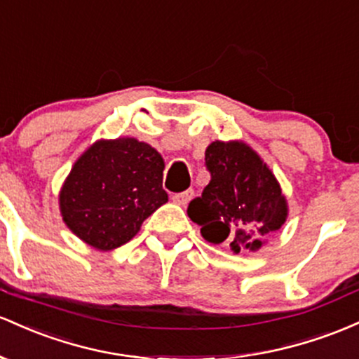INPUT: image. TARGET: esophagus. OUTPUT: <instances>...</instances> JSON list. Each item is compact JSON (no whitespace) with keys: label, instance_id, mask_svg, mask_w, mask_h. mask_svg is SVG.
<instances>
[{"label":"esophagus","instance_id":"esophagus-1","mask_svg":"<svg viewBox=\"0 0 359 359\" xmlns=\"http://www.w3.org/2000/svg\"><path fill=\"white\" fill-rule=\"evenodd\" d=\"M191 198H193V190H187L183 193H178V195H172V201H175L176 205H181V207L188 205V201Z\"/></svg>","mask_w":359,"mask_h":359}]
</instances>
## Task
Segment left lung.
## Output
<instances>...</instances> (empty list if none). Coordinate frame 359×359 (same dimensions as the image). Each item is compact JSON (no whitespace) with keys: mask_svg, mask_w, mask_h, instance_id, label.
<instances>
[{"mask_svg":"<svg viewBox=\"0 0 359 359\" xmlns=\"http://www.w3.org/2000/svg\"><path fill=\"white\" fill-rule=\"evenodd\" d=\"M210 183L188 205L205 241L231 251H257L287 222L288 201L280 183L244 140H215L205 151Z\"/></svg>","mask_w":359,"mask_h":359,"instance_id":"left-lung-1","label":"left lung"}]
</instances>
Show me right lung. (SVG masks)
<instances>
[{
	"label": "right lung",
	"instance_id": "right-lung-1",
	"mask_svg": "<svg viewBox=\"0 0 359 359\" xmlns=\"http://www.w3.org/2000/svg\"><path fill=\"white\" fill-rule=\"evenodd\" d=\"M164 159L134 137L100 139L79 156L59 191L64 224L98 251L120 248L168 201Z\"/></svg>",
	"mask_w": 359,
	"mask_h": 359
}]
</instances>
